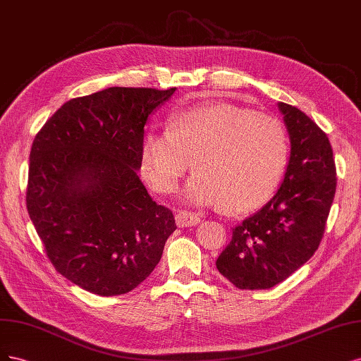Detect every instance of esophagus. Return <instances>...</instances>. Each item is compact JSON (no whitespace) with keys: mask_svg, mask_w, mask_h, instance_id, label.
<instances>
[{"mask_svg":"<svg viewBox=\"0 0 361 361\" xmlns=\"http://www.w3.org/2000/svg\"><path fill=\"white\" fill-rule=\"evenodd\" d=\"M201 217L195 214V213H189V212H180L176 216V222L180 228H188V226H195L200 224Z\"/></svg>","mask_w":361,"mask_h":361,"instance_id":"esophagus-1","label":"esophagus"}]
</instances>
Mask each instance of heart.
Returning <instances> with one entry per match:
<instances>
[{
	"label": "heart",
	"mask_w": 361,
	"mask_h": 361,
	"mask_svg": "<svg viewBox=\"0 0 361 361\" xmlns=\"http://www.w3.org/2000/svg\"><path fill=\"white\" fill-rule=\"evenodd\" d=\"M289 154L285 127L270 115L217 103L171 112L168 130L151 129L142 141L141 171L160 193L176 192L184 173L195 177L184 200L225 205L228 213L258 210L271 200Z\"/></svg>",
	"instance_id": "obj_1"
}]
</instances>
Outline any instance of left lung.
<instances>
[{
	"mask_svg": "<svg viewBox=\"0 0 361 361\" xmlns=\"http://www.w3.org/2000/svg\"><path fill=\"white\" fill-rule=\"evenodd\" d=\"M290 154L277 193L232 231L216 261L240 289L283 282L317 252L336 193V166L327 135L305 112L279 102Z\"/></svg>",
	"mask_w": 361,
	"mask_h": 361,
	"instance_id": "obj_1",
	"label": "left lung"
}]
</instances>
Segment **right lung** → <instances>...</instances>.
<instances>
[{"instance_id":"add662e5","label":"right lung","mask_w":361,"mask_h":361,"mask_svg":"<svg viewBox=\"0 0 361 361\" xmlns=\"http://www.w3.org/2000/svg\"><path fill=\"white\" fill-rule=\"evenodd\" d=\"M176 90L111 87L72 99L34 137L30 219L55 270L88 293H130L177 229L137 177L144 127Z\"/></svg>"}]
</instances>
